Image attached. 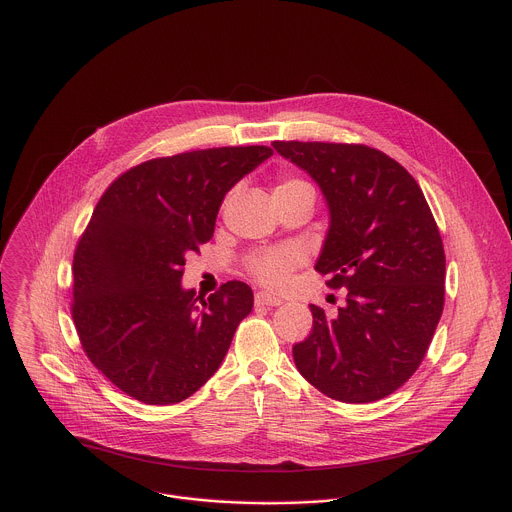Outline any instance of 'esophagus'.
Listing matches in <instances>:
<instances>
[{
  "label": "esophagus",
  "mask_w": 512,
  "mask_h": 512,
  "mask_svg": "<svg viewBox=\"0 0 512 512\" xmlns=\"http://www.w3.org/2000/svg\"><path fill=\"white\" fill-rule=\"evenodd\" d=\"M254 300H256L258 306H280V304H282V298L272 296V294H268V292H258Z\"/></svg>",
  "instance_id": "34e87169"
}]
</instances>
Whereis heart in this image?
Returning <instances> with one entry per match:
<instances>
[{"label":"heart","instance_id":"heart-1","mask_svg":"<svg viewBox=\"0 0 512 512\" xmlns=\"http://www.w3.org/2000/svg\"><path fill=\"white\" fill-rule=\"evenodd\" d=\"M300 188H310V186L304 180H298V178H284L276 186V192H290V190H300ZM302 258L304 256L298 248H284V250L264 252V254H258L250 260V272L262 284H266L270 288H280L288 280V274L292 272V268L302 262Z\"/></svg>","mask_w":512,"mask_h":512}]
</instances>
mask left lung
I'll use <instances>...</instances> for the list:
<instances>
[{"label":"left lung","mask_w":512,"mask_h":512,"mask_svg":"<svg viewBox=\"0 0 512 512\" xmlns=\"http://www.w3.org/2000/svg\"><path fill=\"white\" fill-rule=\"evenodd\" d=\"M272 146L320 186L330 226L314 268L330 288H346L336 316L310 304L296 368L334 400H380L416 372L442 314L446 260L432 212L416 180L380 150Z\"/></svg>","instance_id":"obj_1"}]
</instances>
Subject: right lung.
I'll return each mask as SVG.
<instances>
[{"mask_svg":"<svg viewBox=\"0 0 512 512\" xmlns=\"http://www.w3.org/2000/svg\"><path fill=\"white\" fill-rule=\"evenodd\" d=\"M268 146L148 160L110 184L74 254L72 316L88 358L128 396L176 404L220 368L254 294L182 288L186 256L214 236L224 196Z\"/></svg>","mask_w":512,"mask_h":512,"instance_id":"right-lung-1","label":"right lung"}]
</instances>
